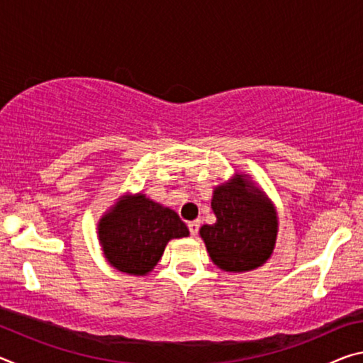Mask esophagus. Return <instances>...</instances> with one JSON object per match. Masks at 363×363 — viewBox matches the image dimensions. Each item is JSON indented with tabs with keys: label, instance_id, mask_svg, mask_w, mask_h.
<instances>
[{
	"label": "esophagus",
	"instance_id": "obj_1",
	"mask_svg": "<svg viewBox=\"0 0 363 363\" xmlns=\"http://www.w3.org/2000/svg\"><path fill=\"white\" fill-rule=\"evenodd\" d=\"M199 229H200V220H192V223H189V230L192 235H196Z\"/></svg>",
	"mask_w": 363,
	"mask_h": 363
}]
</instances>
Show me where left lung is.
<instances>
[{"label":"left lung","mask_w":363,"mask_h":363,"mask_svg":"<svg viewBox=\"0 0 363 363\" xmlns=\"http://www.w3.org/2000/svg\"><path fill=\"white\" fill-rule=\"evenodd\" d=\"M211 208L216 223L201 225L200 237L220 270L240 274L267 262L277 242L279 216L250 174L235 173L214 187Z\"/></svg>","instance_id":"obj_1"}]
</instances>
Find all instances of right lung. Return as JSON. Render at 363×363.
<instances>
[{"label": "right lung", "mask_w": 363, "mask_h": 363, "mask_svg": "<svg viewBox=\"0 0 363 363\" xmlns=\"http://www.w3.org/2000/svg\"><path fill=\"white\" fill-rule=\"evenodd\" d=\"M189 237L179 214L149 199L128 194L97 220V238L107 262L128 275H149L173 238Z\"/></svg>", "instance_id": "add662e5"}]
</instances>
